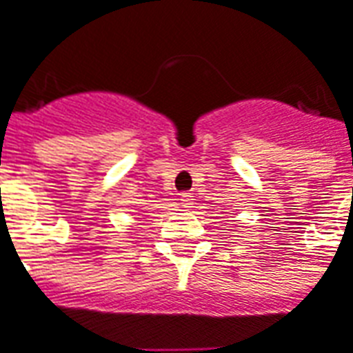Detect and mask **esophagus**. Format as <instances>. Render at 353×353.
I'll use <instances>...</instances> for the list:
<instances>
[{
  "mask_svg": "<svg viewBox=\"0 0 353 353\" xmlns=\"http://www.w3.org/2000/svg\"><path fill=\"white\" fill-rule=\"evenodd\" d=\"M180 205L184 206V208H192L193 205V195L192 193H180Z\"/></svg>",
  "mask_w": 353,
  "mask_h": 353,
  "instance_id": "esophagus-1",
  "label": "esophagus"
}]
</instances>
